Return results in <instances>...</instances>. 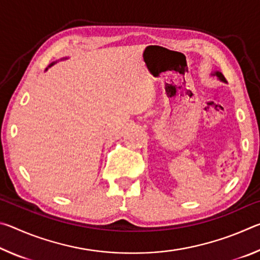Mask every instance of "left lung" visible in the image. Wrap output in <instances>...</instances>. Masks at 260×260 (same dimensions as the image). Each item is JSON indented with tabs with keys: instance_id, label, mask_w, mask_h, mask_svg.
I'll return each instance as SVG.
<instances>
[{
	"instance_id": "1",
	"label": "left lung",
	"mask_w": 260,
	"mask_h": 260,
	"mask_svg": "<svg viewBox=\"0 0 260 260\" xmlns=\"http://www.w3.org/2000/svg\"><path fill=\"white\" fill-rule=\"evenodd\" d=\"M214 74H215V76H217V77L220 79V80H221V81H225V82H226V78L223 77V74H222V73H220V72H215Z\"/></svg>"
}]
</instances>
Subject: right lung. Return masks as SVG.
<instances>
[{"mask_svg": "<svg viewBox=\"0 0 260 260\" xmlns=\"http://www.w3.org/2000/svg\"><path fill=\"white\" fill-rule=\"evenodd\" d=\"M52 64H54V63H52ZM52 64H51V65H52Z\"/></svg>", "mask_w": 260, "mask_h": 260, "instance_id": "obj_1", "label": "right lung"}]
</instances>
